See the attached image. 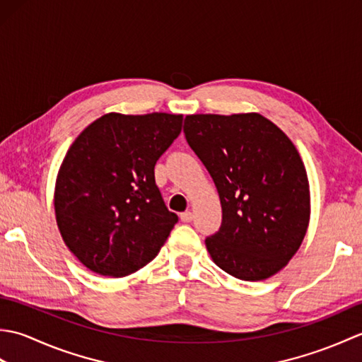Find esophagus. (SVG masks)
I'll return each instance as SVG.
<instances>
[{"label":"esophagus","mask_w":362,"mask_h":362,"mask_svg":"<svg viewBox=\"0 0 362 362\" xmlns=\"http://www.w3.org/2000/svg\"><path fill=\"white\" fill-rule=\"evenodd\" d=\"M180 219H182V222H191V221L194 219V214L191 213V211H183L180 214Z\"/></svg>","instance_id":"34e87169"}]
</instances>
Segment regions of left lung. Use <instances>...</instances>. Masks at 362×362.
<instances>
[{
	"label": "left lung",
	"instance_id": "obj_1",
	"mask_svg": "<svg viewBox=\"0 0 362 362\" xmlns=\"http://www.w3.org/2000/svg\"><path fill=\"white\" fill-rule=\"evenodd\" d=\"M183 132L222 205V224L205 240L210 257L240 280L272 276L310 222L308 175L296 146L259 113L188 115Z\"/></svg>",
	"mask_w": 362,
	"mask_h": 362
}]
</instances>
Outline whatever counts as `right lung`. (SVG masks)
Segmentation results:
<instances>
[{
    "instance_id": "right-lung-1",
    "label": "right lung",
    "mask_w": 362,
    "mask_h": 362,
    "mask_svg": "<svg viewBox=\"0 0 362 362\" xmlns=\"http://www.w3.org/2000/svg\"><path fill=\"white\" fill-rule=\"evenodd\" d=\"M182 115L107 113L82 130L60 165L54 209L66 247L99 275L126 276L157 257L177 214L156 185L157 160Z\"/></svg>"
}]
</instances>
